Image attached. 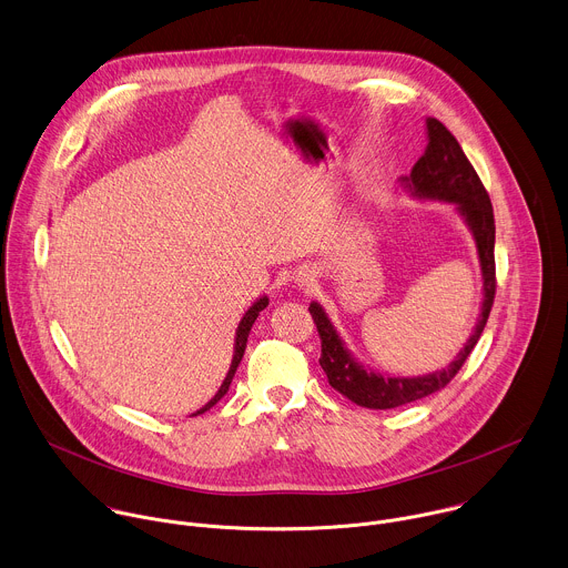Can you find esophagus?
<instances>
[{
  "label": "esophagus",
  "instance_id": "1",
  "mask_svg": "<svg viewBox=\"0 0 568 568\" xmlns=\"http://www.w3.org/2000/svg\"><path fill=\"white\" fill-rule=\"evenodd\" d=\"M294 283L298 287H310L314 283V272L307 270V267H301L296 274H294Z\"/></svg>",
  "mask_w": 568,
  "mask_h": 568
}]
</instances>
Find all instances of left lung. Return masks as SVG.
<instances>
[{
	"mask_svg": "<svg viewBox=\"0 0 568 568\" xmlns=\"http://www.w3.org/2000/svg\"><path fill=\"white\" fill-rule=\"evenodd\" d=\"M398 185L416 199L456 205V212L463 216L476 241L478 263L483 272V303L478 323L469 341L447 367L423 376H389L363 365L334 327L325 307L312 301L310 314L321 336L318 363L327 374L329 385L352 403L367 409L403 407L447 387L480 341L496 296V221L491 199L474 165L465 156L460 143L438 119L427 116L425 154L416 161L407 176L398 179Z\"/></svg>",
	"mask_w": 568,
	"mask_h": 568,
	"instance_id": "obj_1",
	"label": "left lung"
}]
</instances>
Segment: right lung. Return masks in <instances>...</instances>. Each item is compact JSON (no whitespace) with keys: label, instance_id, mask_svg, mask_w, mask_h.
<instances>
[{"label":"right lung","instance_id":"1","mask_svg":"<svg viewBox=\"0 0 568 568\" xmlns=\"http://www.w3.org/2000/svg\"><path fill=\"white\" fill-rule=\"evenodd\" d=\"M270 305V298L263 294L261 298H256L250 307H247V312L243 314V318H241V323H239V327H236V336H234V354H232V365H230V369H227V374H225V378H223V383H221V387H219V392L199 409V412H194L192 416H199V414H203V412H207V409H212L225 394H227V389H230V383H232V378H234V374H236V367H239V363H241V358H243V354H245V347H247V336H250V329H252V325H254V321H256V316H258V312H263L265 307Z\"/></svg>","mask_w":568,"mask_h":568}]
</instances>
